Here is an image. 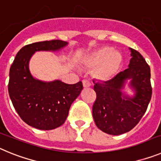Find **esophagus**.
<instances>
[{
  "mask_svg": "<svg viewBox=\"0 0 161 161\" xmlns=\"http://www.w3.org/2000/svg\"><path fill=\"white\" fill-rule=\"evenodd\" d=\"M82 84H83V87L85 88H89L90 87V82L89 81V80H82Z\"/></svg>",
  "mask_w": 161,
  "mask_h": 161,
  "instance_id": "esophagus-1",
  "label": "esophagus"
}]
</instances>
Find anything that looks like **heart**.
I'll return each instance as SVG.
<instances>
[{
  "label": "heart",
  "mask_w": 161,
  "mask_h": 161,
  "mask_svg": "<svg viewBox=\"0 0 161 161\" xmlns=\"http://www.w3.org/2000/svg\"><path fill=\"white\" fill-rule=\"evenodd\" d=\"M123 63L122 55L109 47H102L86 55L82 64L89 68H96L95 75L98 79L108 80L116 75Z\"/></svg>",
  "instance_id": "1"
}]
</instances>
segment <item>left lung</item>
Masks as SVG:
<instances>
[{"label":"left lung","instance_id":"8db88e82","mask_svg":"<svg viewBox=\"0 0 161 161\" xmlns=\"http://www.w3.org/2000/svg\"><path fill=\"white\" fill-rule=\"evenodd\" d=\"M129 68L111 80L94 83L97 98L93 106L96 126L105 133L119 136L130 131L143 116L152 97L151 70L139 52L129 48ZM130 79L135 96L128 97L121 92L125 83Z\"/></svg>","mask_w":161,"mask_h":161}]
</instances>
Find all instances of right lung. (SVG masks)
I'll list each match as a JSON object with an SVG mask.
<instances>
[{"label":"right lung","mask_w":161,"mask_h":161,"mask_svg":"<svg viewBox=\"0 0 161 161\" xmlns=\"http://www.w3.org/2000/svg\"><path fill=\"white\" fill-rule=\"evenodd\" d=\"M68 42L51 40L28 44L20 50L9 70L8 90L14 109L29 126L57 128L66 120L72 102L83 89L81 81L68 85L59 80L44 82L33 77L29 61L35 52L58 51Z\"/></svg>","instance_id":"1"}]
</instances>
